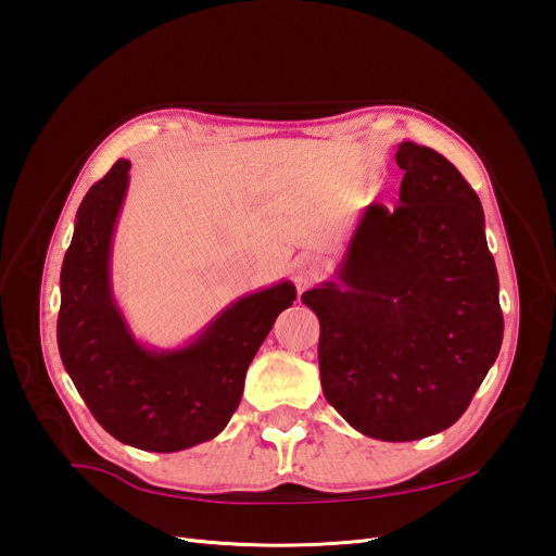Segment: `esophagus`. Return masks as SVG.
Instances as JSON below:
<instances>
[{
  "mask_svg": "<svg viewBox=\"0 0 556 556\" xmlns=\"http://www.w3.org/2000/svg\"><path fill=\"white\" fill-rule=\"evenodd\" d=\"M317 276H319V262L313 260V257H306L304 262H301V264L296 266V271H294V285H296L299 290H306V288H311V285L317 280Z\"/></svg>",
  "mask_w": 556,
  "mask_h": 556,
  "instance_id": "34e87169",
  "label": "esophagus"
}]
</instances>
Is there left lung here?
I'll return each mask as SVG.
<instances>
[{
  "label": "left lung",
  "instance_id": "8db88e82",
  "mask_svg": "<svg viewBox=\"0 0 556 556\" xmlns=\"http://www.w3.org/2000/svg\"><path fill=\"white\" fill-rule=\"evenodd\" d=\"M399 204H371L341 282L301 301L319 319L323 392L357 431L417 441L452 427L498 357L496 264L476 190L441 153L403 141Z\"/></svg>",
  "mask_w": 556,
  "mask_h": 556
}]
</instances>
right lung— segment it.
Here are the masks:
<instances>
[{
  "label": "right lung",
  "mask_w": 556,
  "mask_h": 556,
  "mask_svg": "<svg viewBox=\"0 0 556 556\" xmlns=\"http://www.w3.org/2000/svg\"><path fill=\"white\" fill-rule=\"evenodd\" d=\"M127 172L129 160H117L76 213L60 274L58 348L78 394L113 439L148 452H176L227 427L252 357L296 292L292 282H280L239 299L185 350L157 355L139 348L109 288L111 233Z\"/></svg>",
  "instance_id": "add662e5"
}]
</instances>
